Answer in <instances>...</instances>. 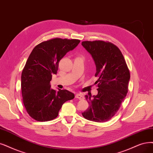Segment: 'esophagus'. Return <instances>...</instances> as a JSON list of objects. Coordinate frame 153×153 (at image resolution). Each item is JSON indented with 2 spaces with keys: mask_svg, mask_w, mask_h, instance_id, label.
Masks as SVG:
<instances>
[{
  "mask_svg": "<svg viewBox=\"0 0 153 153\" xmlns=\"http://www.w3.org/2000/svg\"><path fill=\"white\" fill-rule=\"evenodd\" d=\"M75 97L76 98H78L79 100H82L84 99V97L82 94H79V93H76L75 95Z\"/></svg>",
  "mask_w": 153,
  "mask_h": 153,
  "instance_id": "esophagus-1",
  "label": "esophagus"
}]
</instances>
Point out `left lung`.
<instances>
[{
  "label": "left lung",
  "mask_w": 153,
  "mask_h": 153,
  "mask_svg": "<svg viewBox=\"0 0 153 153\" xmlns=\"http://www.w3.org/2000/svg\"><path fill=\"white\" fill-rule=\"evenodd\" d=\"M91 54L97 68L94 82L97 95L85 96L89 108L82 113L87 120L103 122L114 116L128 92L130 72L123 56L117 47L103 41L82 42Z\"/></svg>",
  "instance_id": "1"
}]
</instances>
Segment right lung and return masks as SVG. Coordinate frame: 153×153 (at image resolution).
<instances>
[{
  "mask_svg": "<svg viewBox=\"0 0 153 153\" xmlns=\"http://www.w3.org/2000/svg\"><path fill=\"white\" fill-rule=\"evenodd\" d=\"M80 43L79 39L54 38L33 48L21 74V91L25 108L39 122L55 118L65 101L74 98L67 90L51 88L52 75L56 74L60 60Z\"/></svg>",
  "mask_w": 153,
  "mask_h": 153,
  "instance_id": "obj_1",
  "label": "right lung"
}]
</instances>
